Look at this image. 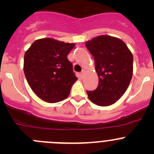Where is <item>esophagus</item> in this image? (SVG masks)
<instances>
[{"label": "esophagus", "mask_w": 154, "mask_h": 154, "mask_svg": "<svg viewBox=\"0 0 154 154\" xmlns=\"http://www.w3.org/2000/svg\"><path fill=\"white\" fill-rule=\"evenodd\" d=\"M84 74H85V71H83L80 74V77H81V78H83V77H84Z\"/></svg>", "instance_id": "esophagus-1"}]
</instances>
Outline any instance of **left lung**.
<instances>
[{"mask_svg":"<svg viewBox=\"0 0 154 154\" xmlns=\"http://www.w3.org/2000/svg\"><path fill=\"white\" fill-rule=\"evenodd\" d=\"M94 59L98 86L86 91L94 104L106 106L116 103L126 91L133 76V57L122 40L100 35L86 43Z\"/></svg>","mask_w":154,"mask_h":154,"instance_id":"left-lung-1","label":"left lung"}]
</instances>
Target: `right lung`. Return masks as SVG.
<instances>
[{
	"instance_id": "right-lung-1",
	"label": "right lung",
	"mask_w": 154,
	"mask_h": 154,
	"mask_svg": "<svg viewBox=\"0 0 154 154\" xmlns=\"http://www.w3.org/2000/svg\"><path fill=\"white\" fill-rule=\"evenodd\" d=\"M75 45L52 38L34 42L26 51L24 71L29 86L42 100L57 103L67 98L77 80L67 56Z\"/></svg>"
}]
</instances>
